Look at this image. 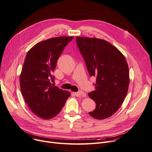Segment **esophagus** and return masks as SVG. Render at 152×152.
Segmentation results:
<instances>
[{
    "instance_id": "34e87169",
    "label": "esophagus",
    "mask_w": 152,
    "mask_h": 152,
    "mask_svg": "<svg viewBox=\"0 0 152 152\" xmlns=\"http://www.w3.org/2000/svg\"><path fill=\"white\" fill-rule=\"evenodd\" d=\"M75 94L77 96H86V94H85L82 92V91H79V92H75Z\"/></svg>"
}]
</instances>
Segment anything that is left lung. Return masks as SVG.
<instances>
[{
	"instance_id": "8db88e82",
	"label": "left lung",
	"mask_w": 152,
	"mask_h": 152,
	"mask_svg": "<svg viewBox=\"0 0 152 152\" xmlns=\"http://www.w3.org/2000/svg\"><path fill=\"white\" fill-rule=\"evenodd\" d=\"M76 42L90 76L96 78L95 90L88 94L96 107L88 113L96 119L108 118L118 110L128 92L129 70L126 59L104 40L77 37Z\"/></svg>"
}]
</instances>
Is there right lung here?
I'll return each mask as SVG.
<instances>
[{
    "label": "right lung",
    "mask_w": 152,
    "mask_h": 152,
    "mask_svg": "<svg viewBox=\"0 0 152 152\" xmlns=\"http://www.w3.org/2000/svg\"><path fill=\"white\" fill-rule=\"evenodd\" d=\"M74 37H58L39 42L26 57L20 85L22 95L27 105L43 119L56 117L70 96V92L52 84V73L64 48Z\"/></svg>",
    "instance_id": "right-lung-1"
}]
</instances>
